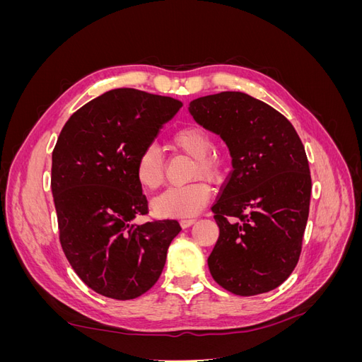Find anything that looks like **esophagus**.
<instances>
[{"label":"esophagus","mask_w":362,"mask_h":362,"mask_svg":"<svg viewBox=\"0 0 362 362\" xmlns=\"http://www.w3.org/2000/svg\"><path fill=\"white\" fill-rule=\"evenodd\" d=\"M194 222H196V218H182V221H180V225H181L182 228H189V226H192Z\"/></svg>","instance_id":"34e87169"}]
</instances>
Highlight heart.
Returning a JSON list of instances; mask_svg holds the SVG:
<instances>
[{"mask_svg":"<svg viewBox=\"0 0 362 362\" xmlns=\"http://www.w3.org/2000/svg\"><path fill=\"white\" fill-rule=\"evenodd\" d=\"M170 144L182 154L194 158L192 178L216 180L222 175V158L213 152L214 139L205 128L198 125L182 127L172 134ZM136 175L141 187L148 190H156L164 182V160L156 145H148L140 152ZM210 185L196 181L163 192L152 201V210L161 217H190L202 210L210 201Z\"/></svg>","mask_w":362,"mask_h":362,"instance_id":"b5f03b06","label":"heart"}]
</instances>
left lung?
Returning a JSON list of instances; mask_svg holds the SVG:
<instances>
[{
    "label": "left lung",
    "mask_w": 362,
    "mask_h": 362,
    "mask_svg": "<svg viewBox=\"0 0 362 362\" xmlns=\"http://www.w3.org/2000/svg\"><path fill=\"white\" fill-rule=\"evenodd\" d=\"M189 110L226 141L233 157L211 206L221 233L208 269L237 296L267 293L291 275L300 257L311 198L302 140L286 116L242 92L198 98Z\"/></svg>",
    "instance_id": "left-lung-1"
}]
</instances>
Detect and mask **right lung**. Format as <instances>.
I'll list each match as a JSON object with an SVG mask.
<instances>
[{"mask_svg":"<svg viewBox=\"0 0 362 362\" xmlns=\"http://www.w3.org/2000/svg\"><path fill=\"white\" fill-rule=\"evenodd\" d=\"M181 107L169 96L115 89L78 108L54 146L51 190L62 249L86 286L105 298L146 293L181 231L172 218L133 223L148 214L137 158Z\"/></svg>","mask_w":362,"mask_h":362,"instance_id":"add662e5","label":"right lung"}]
</instances>
